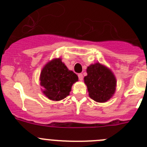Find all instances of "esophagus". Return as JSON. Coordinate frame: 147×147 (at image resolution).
I'll use <instances>...</instances> for the list:
<instances>
[{
    "mask_svg": "<svg viewBox=\"0 0 147 147\" xmlns=\"http://www.w3.org/2000/svg\"><path fill=\"white\" fill-rule=\"evenodd\" d=\"M78 77H79V80H80V81H82L83 80L82 74H78Z\"/></svg>",
    "mask_w": 147,
    "mask_h": 147,
    "instance_id": "obj_1",
    "label": "esophagus"
}]
</instances>
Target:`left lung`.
Segmentation results:
<instances>
[{"mask_svg": "<svg viewBox=\"0 0 147 147\" xmlns=\"http://www.w3.org/2000/svg\"><path fill=\"white\" fill-rule=\"evenodd\" d=\"M84 78L89 96L97 102H106L113 96L116 79L108 67L99 62L92 64L87 68Z\"/></svg>", "mask_w": 147, "mask_h": 147, "instance_id": "left-lung-1", "label": "left lung"}]
</instances>
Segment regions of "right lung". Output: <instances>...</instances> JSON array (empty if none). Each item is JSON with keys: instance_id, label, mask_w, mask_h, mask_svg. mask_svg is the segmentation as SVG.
Segmentation results:
<instances>
[{"instance_id": "1", "label": "right lung", "mask_w": 147, "mask_h": 147, "mask_svg": "<svg viewBox=\"0 0 147 147\" xmlns=\"http://www.w3.org/2000/svg\"><path fill=\"white\" fill-rule=\"evenodd\" d=\"M40 81L45 96L53 101H60L69 95L73 84L78 81V76L58 58L44 66Z\"/></svg>"}]
</instances>
